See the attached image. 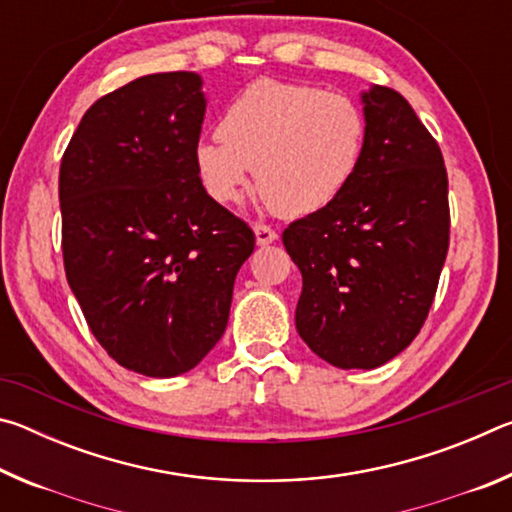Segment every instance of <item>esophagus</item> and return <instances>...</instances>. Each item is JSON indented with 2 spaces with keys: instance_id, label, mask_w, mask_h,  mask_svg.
I'll return each mask as SVG.
<instances>
[{
  "instance_id": "esophagus-1",
  "label": "esophagus",
  "mask_w": 512,
  "mask_h": 512,
  "mask_svg": "<svg viewBox=\"0 0 512 512\" xmlns=\"http://www.w3.org/2000/svg\"><path fill=\"white\" fill-rule=\"evenodd\" d=\"M255 241L257 246H268L277 241V232L273 228H268L264 223H255Z\"/></svg>"
}]
</instances>
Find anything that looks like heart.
Returning <instances> with one entry per match:
<instances>
[{
    "instance_id": "b5f03b06",
    "label": "heart",
    "mask_w": 512,
    "mask_h": 512,
    "mask_svg": "<svg viewBox=\"0 0 512 512\" xmlns=\"http://www.w3.org/2000/svg\"><path fill=\"white\" fill-rule=\"evenodd\" d=\"M368 121L343 92L262 79L225 108L219 135L196 144L198 178L216 203L257 189L282 216H307L343 194L357 176Z\"/></svg>"
}]
</instances>
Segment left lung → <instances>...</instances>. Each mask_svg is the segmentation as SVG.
I'll return each instance as SVG.
<instances>
[{
	"label": "left lung",
	"instance_id": "8db88e82",
	"mask_svg": "<svg viewBox=\"0 0 512 512\" xmlns=\"http://www.w3.org/2000/svg\"><path fill=\"white\" fill-rule=\"evenodd\" d=\"M368 133L336 201L293 221L282 241L302 273L300 339L336 368L384 366L418 336L449 248L447 171L402 94L361 92Z\"/></svg>",
	"mask_w": 512,
	"mask_h": 512
}]
</instances>
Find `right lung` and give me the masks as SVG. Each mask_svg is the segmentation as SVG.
I'll list each match as a JSON object with an SVG mask.
<instances>
[{"label": "right lung", "instance_id": "add662e5", "mask_svg": "<svg viewBox=\"0 0 512 512\" xmlns=\"http://www.w3.org/2000/svg\"><path fill=\"white\" fill-rule=\"evenodd\" d=\"M205 106L196 72L140 76L85 112L60 162L69 289L103 350L146 377L183 375L219 343L255 248L198 178Z\"/></svg>", "mask_w": 512, "mask_h": 512}]
</instances>
